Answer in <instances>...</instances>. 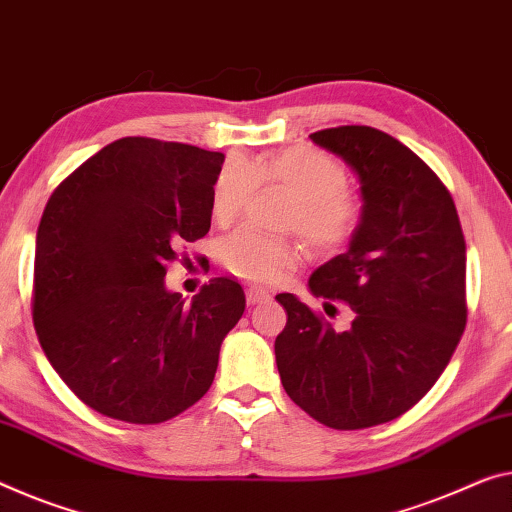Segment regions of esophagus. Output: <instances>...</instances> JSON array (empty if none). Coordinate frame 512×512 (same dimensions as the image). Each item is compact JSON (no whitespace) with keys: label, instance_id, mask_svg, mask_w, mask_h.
Wrapping results in <instances>:
<instances>
[{"label":"esophagus","instance_id":"obj_1","mask_svg":"<svg viewBox=\"0 0 512 512\" xmlns=\"http://www.w3.org/2000/svg\"><path fill=\"white\" fill-rule=\"evenodd\" d=\"M267 300H270V295H267L265 290H261V288H249V290H247V304H249V306L263 304V302H267Z\"/></svg>","mask_w":512,"mask_h":512}]
</instances>
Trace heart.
Listing matches in <instances>:
<instances>
[{"label":"heart","mask_w":512,"mask_h":512,"mask_svg":"<svg viewBox=\"0 0 512 512\" xmlns=\"http://www.w3.org/2000/svg\"><path fill=\"white\" fill-rule=\"evenodd\" d=\"M258 185H279L295 196L288 226L311 247L334 251L352 238L359 224V203L345 192L348 174L332 155L311 148H288L249 162L233 155L212 185L210 210L215 222L231 224L254 199ZM224 267L251 283H277L300 263V249L283 238L245 229L226 235L219 245Z\"/></svg>","instance_id":"heart-1"}]
</instances>
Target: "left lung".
<instances>
[{"instance_id": "obj_1", "label": "left lung", "mask_w": 512, "mask_h": 512, "mask_svg": "<svg viewBox=\"0 0 512 512\" xmlns=\"http://www.w3.org/2000/svg\"><path fill=\"white\" fill-rule=\"evenodd\" d=\"M355 171L361 215L345 254L309 279L316 297L350 304L334 329L293 293L274 341L295 405L336 430L398 419L432 389L467 325V247L458 210L419 155L382 130L341 125L311 135Z\"/></svg>"}]
</instances>
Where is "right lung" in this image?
<instances>
[{
  "label": "right lung",
  "instance_id": "1",
  "mask_svg": "<svg viewBox=\"0 0 512 512\" xmlns=\"http://www.w3.org/2000/svg\"><path fill=\"white\" fill-rule=\"evenodd\" d=\"M222 164V153L125 137L73 171L43 210L38 341L68 389L109 419L162 423L201 400L245 313L233 279H210L192 304L164 286L180 242L210 231Z\"/></svg>",
  "mask_w": 512,
  "mask_h": 512
}]
</instances>
